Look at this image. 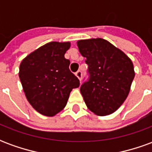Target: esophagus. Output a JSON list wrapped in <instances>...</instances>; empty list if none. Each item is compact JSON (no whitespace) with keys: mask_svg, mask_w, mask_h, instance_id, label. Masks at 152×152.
<instances>
[{"mask_svg":"<svg viewBox=\"0 0 152 152\" xmlns=\"http://www.w3.org/2000/svg\"><path fill=\"white\" fill-rule=\"evenodd\" d=\"M76 77H77V78L80 80H81V79H82V72H81L80 71L76 72Z\"/></svg>","mask_w":152,"mask_h":152,"instance_id":"34e87169","label":"esophagus"}]
</instances>
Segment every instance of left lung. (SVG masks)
<instances>
[{
  "instance_id": "left-lung-1",
  "label": "left lung",
  "mask_w": 152,
  "mask_h": 152,
  "mask_svg": "<svg viewBox=\"0 0 152 152\" xmlns=\"http://www.w3.org/2000/svg\"><path fill=\"white\" fill-rule=\"evenodd\" d=\"M80 53L86 58L89 80L80 86L87 107L98 115L112 114L127 99L135 76L125 53L102 38L80 40Z\"/></svg>"
}]
</instances>
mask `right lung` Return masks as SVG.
I'll list each match as a JSON object with an SVG mask.
<instances>
[{"label": "right lung", "mask_w": 152, "mask_h": 152, "mask_svg": "<svg viewBox=\"0 0 152 152\" xmlns=\"http://www.w3.org/2000/svg\"><path fill=\"white\" fill-rule=\"evenodd\" d=\"M71 42L52 41L25 57L18 76L25 96L33 108L46 116H54L66 107L72 89L80 81L69 70L64 54Z\"/></svg>", "instance_id": "right-lung-1"}]
</instances>
